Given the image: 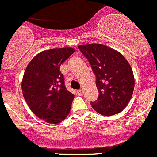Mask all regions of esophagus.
Here are the masks:
<instances>
[{"instance_id": "obj_1", "label": "esophagus", "mask_w": 157, "mask_h": 157, "mask_svg": "<svg viewBox=\"0 0 157 157\" xmlns=\"http://www.w3.org/2000/svg\"><path fill=\"white\" fill-rule=\"evenodd\" d=\"M77 94L78 96H82L83 94V90H77Z\"/></svg>"}]
</instances>
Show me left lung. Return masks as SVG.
<instances>
[{"label": "left lung", "instance_id": "8db88e82", "mask_svg": "<svg viewBox=\"0 0 157 157\" xmlns=\"http://www.w3.org/2000/svg\"><path fill=\"white\" fill-rule=\"evenodd\" d=\"M96 75L99 92L93 109L105 116L116 115L125 109L133 95L134 77L130 63L120 52L98 43L78 45Z\"/></svg>", "mask_w": 157, "mask_h": 157}]
</instances>
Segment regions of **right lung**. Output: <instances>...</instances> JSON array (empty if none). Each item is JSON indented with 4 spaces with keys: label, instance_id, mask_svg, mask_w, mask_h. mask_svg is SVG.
Instances as JSON below:
<instances>
[{
    "label": "right lung",
    "instance_id": "1",
    "mask_svg": "<svg viewBox=\"0 0 157 157\" xmlns=\"http://www.w3.org/2000/svg\"><path fill=\"white\" fill-rule=\"evenodd\" d=\"M75 52L71 47L52 48L37 53L28 63L22 80V91L30 110L46 123L66 119L74 94L67 90L59 67Z\"/></svg>",
    "mask_w": 157,
    "mask_h": 157
}]
</instances>
